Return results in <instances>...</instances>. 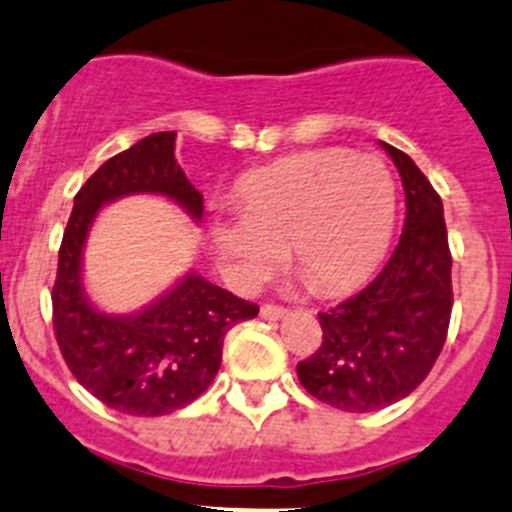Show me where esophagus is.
Wrapping results in <instances>:
<instances>
[{"label": "esophagus", "mask_w": 512, "mask_h": 512, "mask_svg": "<svg viewBox=\"0 0 512 512\" xmlns=\"http://www.w3.org/2000/svg\"><path fill=\"white\" fill-rule=\"evenodd\" d=\"M260 315L265 317V320H280V317L287 315V307H282V305H262L260 307Z\"/></svg>", "instance_id": "34e87169"}]
</instances>
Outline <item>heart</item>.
Returning a JSON list of instances; mask_svg holds the SVG:
<instances>
[{
  "mask_svg": "<svg viewBox=\"0 0 512 512\" xmlns=\"http://www.w3.org/2000/svg\"><path fill=\"white\" fill-rule=\"evenodd\" d=\"M240 212L210 220V242L237 287L265 280L290 245L307 285L352 290L380 265L398 210L385 162L350 150H307L237 182Z\"/></svg>",
  "mask_w": 512,
  "mask_h": 512,
  "instance_id": "heart-1",
  "label": "heart"
}]
</instances>
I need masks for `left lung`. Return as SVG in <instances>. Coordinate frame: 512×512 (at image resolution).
Masks as SVG:
<instances>
[{"mask_svg": "<svg viewBox=\"0 0 512 512\" xmlns=\"http://www.w3.org/2000/svg\"><path fill=\"white\" fill-rule=\"evenodd\" d=\"M380 145L405 187L403 235L365 290L317 315L322 345L297 362L302 388L347 413H372L408 398L433 370L453 312L443 200L405 152Z\"/></svg>", "mask_w": 512, "mask_h": 512, "instance_id": "obj_1", "label": "left lung"}]
</instances>
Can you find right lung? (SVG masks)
<instances>
[{"mask_svg":"<svg viewBox=\"0 0 512 512\" xmlns=\"http://www.w3.org/2000/svg\"><path fill=\"white\" fill-rule=\"evenodd\" d=\"M175 132H155L104 162L74 197L59 247L52 320L64 362L107 408L140 418L175 413L215 380L222 342L237 322L260 312L197 272L135 315L99 312L84 295L82 250L94 217L124 195H165L202 217V195L175 160Z\"/></svg>","mask_w":512,"mask_h":512,"instance_id":"obj_1","label":"right lung"}]
</instances>
